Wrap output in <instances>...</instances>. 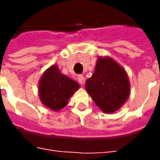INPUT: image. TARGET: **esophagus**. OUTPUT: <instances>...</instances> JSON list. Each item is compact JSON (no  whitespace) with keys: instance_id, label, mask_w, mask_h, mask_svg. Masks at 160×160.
<instances>
[{"instance_id":"esophagus-1","label":"esophagus","mask_w":160,"mask_h":160,"mask_svg":"<svg viewBox=\"0 0 160 160\" xmlns=\"http://www.w3.org/2000/svg\"><path fill=\"white\" fill-rule=\"evenodd\" d=\"M77 80H78V82H79V83H80L81 85L84 84L85 79H84V77H83V76H78V77H77Z\"/></svg>"}]
</instances>
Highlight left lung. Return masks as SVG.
<instances>
[{"label": "left lung", "instance_id": "obj_1", "mask_svg": "<svg viewBox=\"0 0 160 160\" xmlns=\"http://www.w3.org/2000/svg\"><path fill=\"white\" fill-rule=\"evenodd\" d=\"M85 90L104 113L118 110L130 95L126 70L110 57H99L95 70L87 79Z\"/></svg>", "mask_w": 160, "mask_h": 160}]
</instances>
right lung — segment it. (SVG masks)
<instances>
[{
	"mask_svg": "<svg viewBox=\"0 0 160 160\" xmlns=\"http://www.w3.org/2000/svg\"><path fill=\"white\" fill-rule=\"evenodd\" d=\"M78 89V83L63 75L57 65L44 71L38 86L41 102L53 111H59L66 107L69 98Z\"/></svg>",
	"mask_w": 160,
	"mask_h": 160,
	"instance_id": "right-lung-1",
	"label": "right lung"
}]
</instances>
